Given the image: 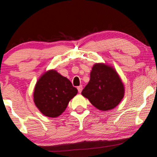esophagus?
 Here are the masks:
<instances>
[{"label": "esophagus", "mask_w": 157, "mask_h": 157, "mask_svg": "<svg viewBox=\"0 0 157 157\" xmlns=\"http://www.w3.org/2000/svg\"><path fill=\"white\" fill-rule=\"evenodd\" d=\"M82 89H83V87H82V85H80V86H78V92H79V93H81L82 91Z\"/></svg>", "instance_id": "34e87169"}]
</instances>
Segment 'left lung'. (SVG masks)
<instances>
[{
    "mask_svg": "<svg viewBox=\"0 0 157 157\" xmlns=\"http://www.w3.org/2000/svg\"><path fill=\"white\" fill-rule=\"evenodd\" d=\"M124 88L116 71L105 63H95L82 95L101 111L116 107L124 97Z\"/></svg>",
    "mask_w": 157,
    "mask_h": 157,
    "instance_id": "1",
    "label": "left lung"
}]
</instances>
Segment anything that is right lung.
<instances>
[{"label": "right lung", "instance_id": "right-lung-1", "mask_svg": "<svg viewBox=\"0 0 157 157\" xmlns=\"http://www.w3.org/2000/svg\"><path fill=\"white\" fill-rule=\"evenodd\" d=\"M78 94L68 79L56 71L45 73L37 81L34 91V102L41 112L48 117L60 116L72 98Z\"/></svg>", "mask_w": 157, "mask_h": 157}]
</instances>
